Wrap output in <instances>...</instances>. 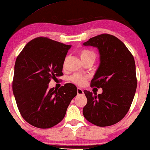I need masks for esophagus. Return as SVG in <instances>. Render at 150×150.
<instances>
[{
	"mask_svg": "<svg viewBox=\"0 0 150 150\" xmlns=\"http://www.w3.org/2000/svg\"><path fill=\"white\" fill-rule=\"evenodd\" d=\"M77 93H78V95H83V94L84 93L83 90L81 89V88H78V89H77Z\"/></svg>",
	"mask_w": 150,
	"mask_h": 150,
	"instance_id": "esophagus-1",
	"label": "esophagus"
}]
</instances>
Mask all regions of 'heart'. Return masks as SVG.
<instances>
[{
    "label": "heart",
    "instance_id": "obj_1",
    "mask_svg": "<svg viewBox=\"0 0 150 150\" xmlns=\"http://www.w3.org/2000/svg\"><path fill=\"white\" fill-rule=\"evenodd\" d=\"M80 57L83 61L87 60H93L96 59V53L91 50L88 49H83L80 51ZM71 82L77 85H83L87 81V76L81 74H74L70 78Z\"/></svg>",
    "mask_w": 150,
    "mask_h": 150
}]
</instances>
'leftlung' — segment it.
Returning a JSON list of instances; mask_svg holds the SVG:
<instances>
[{"label": "left lung", "instance_id": "1", "mask_svg": "<svg viewBox=\"0 0 150 150\" xmlns=\"http://www.w3.org/2000/svg\"><path fill=\"white\" fill-rule=\"evenodd\" d=\"M83 45L99 50L100 65L91 86L102 88V93L98 96L84 91L87 103L83 108V115L98 126L115 124L128 112L136 92L134 57L124 43L112 35H99Z\"/></svg>", "mask_w": 150, "mask_h": 150}]
</instances>
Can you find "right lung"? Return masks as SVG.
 <instances>
[{
  "label": "right lung",
  "instance_id": "add662e5",
  "mask_svg": "<svg viewBox=\"0 0 150 150\" xmlns=\"http://www.w3.org/2000/svg\"><path fill=\"white\" fill-rule=\"evenodd\" d=\"M71 48L48 38H35L16 59L12 89L24 120L39 128H50L64 118L77 88L67 83L48 89L51 79L63 76V65Z\"/></svg>",
  "mask_w": 150,
  "mask_h": 150
}]
</instances>
